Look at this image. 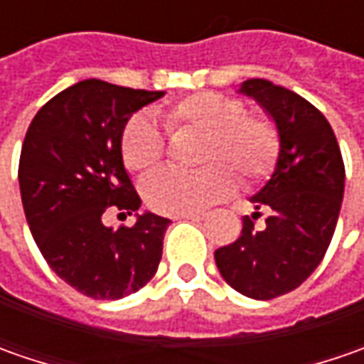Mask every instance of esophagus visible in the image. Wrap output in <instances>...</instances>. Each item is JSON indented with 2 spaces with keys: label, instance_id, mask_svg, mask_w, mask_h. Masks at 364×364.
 Segmentation results:
<instances>
[{
  "label": "esophagus",
  "instance_id": "1",
  "mask_svg": "<svg viewBox=\"0 0 364 364\" xmlns=\"http://www.w3.org/2000/svg\"><path fill=\"white\" fill-rule=\"evenodd\" d=\"M180 220H203L204 215H200V213H196V215H180Z\"/></svg>",
  "mask_w": 364,
  "mask_h": 364
}]
</instances>
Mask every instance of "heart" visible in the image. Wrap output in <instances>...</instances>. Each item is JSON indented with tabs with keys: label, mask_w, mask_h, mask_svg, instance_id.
Masks as SVG:
<instances>
[{
	"label": "heart",
	"mask_w": 364,
	"mask_h": 364,
	"mask_svg": "<svg viewBox=\"0 0 364 364\" xmlns=\"http://www.w3.org/2000/svg\"><path fill=\"white\" fill-rule=\"evenodd\" d=\"M176 132L203 137L198 172L160 170L144 180L146 203L161 215H196L223 200L235 178L253 184L272 174L279 156V135L265 117L249 115L243 101L220 92H196L166 111ZM121 156L133 172H147L164 158V139L154 121L135 115L121 135Z\"/></svg>",
	"instance_id": "b5f03b06"
}]
</instances>
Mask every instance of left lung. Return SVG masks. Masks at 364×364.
Wrapping results in <instances>:
<instances>
[{
    "label": "left lung",
    "mask_w": 364,
    "mask_h": 364,
    "mask_svg": "<svg viewBox=\"0 0 364 364\" xmlns=\"http://www.w3.org/2000/svg\"><path fill=\"white\" fill-rule=\"evenodd\" d=\"M251 97L279 135L272 178L251 196L255 213L243 217L241 237L215 251L223 279L253 300H272L301 286L328 249L344 194V164L326 117L294 91L249 78ZM268 213L266 227L252 218Z\"/></svg>",
    "instance_id": "left-lung-1"
}]
</instances>
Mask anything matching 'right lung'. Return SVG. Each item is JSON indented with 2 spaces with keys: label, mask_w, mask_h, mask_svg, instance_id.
Segmentation results:
<instances>
[{
  "label": "right lung",
  "mask_w": 364,
  "mask_h": 364,
  "mask_svg": "<svg viewBox=\"0 0 364 364\" xmlns=\"http://www.w3.org/2000/svg\"><path fill=\"white\" fill-rule=\"evenodd\" d=\"M164 95L87 78L52 97L26 133L18 170L26 220L52 272L92 300H121L158 272L170 218L136 213L133 228L113 230L102 215L141 206L121 135Z\"/></svg>",
  "instance_id": "1"
}]
</instances>
